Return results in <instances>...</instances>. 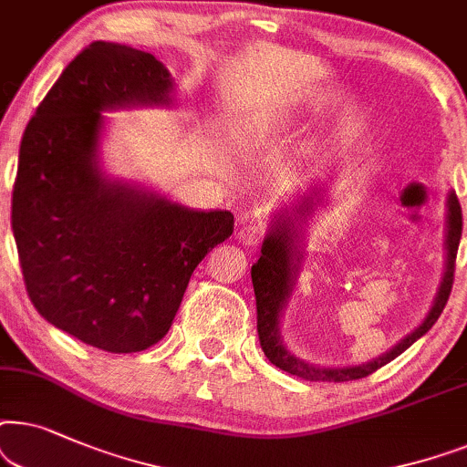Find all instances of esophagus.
<instances>
[{"label":"esophagus","instance_id":"34e87169","mask_svg":"<svg viewBox=\"0 0 467 467\" xmlns=\"http://www.w3.org/2000/svg\"><path fill=\"white\" fill-rule=\"evenodd\" d=\"M263 233H265L263 223L250 220V222L241 223L239 230H237V239L244 245H258L260 241H263Z\"/></svg>","mask_w":467,"mask_h":467}]
</instances>
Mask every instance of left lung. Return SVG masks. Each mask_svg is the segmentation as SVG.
Segmentation results:
<instances>
[{"instance_id":"8db88e82","label":"left lung","mask_w":467,"mask_h":467,"mask_svg":"<svg viewBox=\"0 0 467 467\" xmlns=\"http://www.w3.org/2000/svg\"><path fill=\"white\" fill-rule=\"evenodd\" d=\"M462 228H463V217H462V204H459L457 196H449V234H446V273L440 285V292L433 303L431 312L422 325L408 335L406 339H401L393 350L384 354V357L371 360L368 365H358V368H344V369H325V368H314V365L306 363V360L296 358L295 354L285 350L282 339H279V314L285 306V298L290 295L292 279L296 275V265H295V223L279 217L275 226L269 233V237L263 244V254H260L258 263L252 266V284H254V295H256V318H258V339L260 348H263L265 357L271 360L273 365L279 369L288 371V374L303 378L309 382H348V380H358V378L371 376L376 369H380L382 365L390 363V360L400 357L403 350H408L416 339L422 337L429 328L436 325L440 314L444 312L446 301H449L451 290H452V279H455V260L459 250V239H462Z\"/></svg>"}]
</instances>
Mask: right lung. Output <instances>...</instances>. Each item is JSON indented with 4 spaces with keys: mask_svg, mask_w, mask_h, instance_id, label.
<instances>
[{
    "mask_svg": "<svg viewBox=\"0 0 467 467\" xmlns=\"http://www.w3.org/2000/svg\"><path fill=\"white\" fill-rule=\"evenodd\" d=\"M151 53L91 42L25 128L12 233L42 318L107 352H140L169 333L198 263L234 230L230 211H192L109 182L96 166L102 113L169 104Z\"/></svg>",
    "mask_w": 467,
    "mask_h": 467,
    "instance_id": "right-lung-1",
    "label": "right lung"
}]
</instances>
